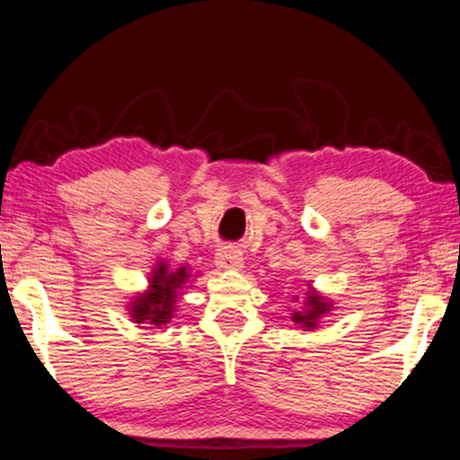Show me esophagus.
Returning a JSON list of instances; mask_svg holds the SVG:
<instances>
[{"label":"esophagus","mask_w":460,"mask_h":460,"mask_svg":"<svg viewBox=\"0 0 460 460\" xmlns=\"http://www.w3.org/2000/svg\"><path fill=\"white\" fill-rule=\"evenodd\" d=\"M217 264L224 271H241L243 269V253L234 247H226L217 253Z\"/></svg>","instance_id":"esophagus-1"}]
</instances>
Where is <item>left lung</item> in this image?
<instances>
[{"mask_svg":"<svg viewBox=\"0 0 460 460\" xmlns=\"http://www.w3.org/2000/svg\"><path fill=\"white\" fill-rule=\"evenodd\" d=\"M299 299V296H295ZM333 304L329 299H325L323 295H318L310 284H307V293H305V301H304V310L293 312V323L301 325L305 332H312V329L318 327V321L323 316L332 312Z\"/></svg>","mask_w":460,"mask_h":460,"instance_id":"1","label":"left lung"}]
</instances>
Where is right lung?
I'll use <instances>...</instances> for the list:
<instances>
[{"mask_svg":"<svg viewBox=\"0 0 460 460\" xmlns=\"http://www.w3.org/2000/svg\"><path fill=\"white\" fill-rule=\"evenodd\" d=\"M191 279V269L178 267L172 271L165 261H156L153 273L148 278V288L137 293L128 304V314L133 323L161 329L172 321L176 312V299L182 295V288Z\"/></svg>","mask_w":460,"mask_h":460,"instance_id":"right-lung-1","label":"right lung"}]
</instances>
